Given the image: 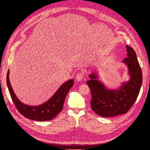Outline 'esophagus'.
I'll return each instance as SVG.
<instances>
[{"instance_id":"obj_1","label":"esophagus","mask_w":150,"mask_h":150,"mask_svg":"<svg viewBox=\"0 0 150 150\" xmlns=\"http://www.w3.org/2000/svg\"><path fill=\"white\" fill-rule=\"evenodd\" d=\"M84 78V73L83 72H80L79 73L76 75V79L78 81H81L83 80Z\"/></svg>"}]
</instances>
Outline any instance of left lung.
Segmentation results:
<instances>
[{
  "instance_id": "1",
  "label": "left lung",
  "mask_w": 150,
  "mask_h": 150,
  "mask_svg": "<svg viewBox=\"0 0 150 150\" xmlns=\"http://www.w3.org/2000/svg\"><path fill=\"white\" fill-rule=\"evenodd\" d=\"M127 57L122 62L128 68L130 79L122 84L119 89H109L98 79L96 72L89 74L87 84L92 98L91 107L97 115L112 117L126 114L137 100L142 84V71L134 50L126 46Z\"/></svg>"
}]
</instances>
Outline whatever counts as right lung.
Segmentation results:
<instances>
[{"mask_svg": "<svg viewBox=\"0 0 150 150\" xmlns=\"http://www.w3.org/2000/svg\"><path fill=\"white\" fill-rule=\"evenodd\" d=\"M7 84L12 101L21 115L30 120L44 121L54 119L62 111L66 95L73 86L74 80L71 79L62 84L46 103L33 106L22 103L17 98L10 83L9 70L7 74Z\"/></svg>", "mask_w": 150, "mask_h": 150, "instance_id": "add662e5", "label": "right lung"}]
</instances>
